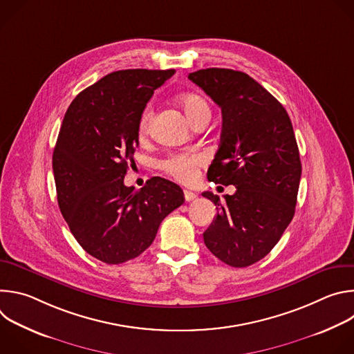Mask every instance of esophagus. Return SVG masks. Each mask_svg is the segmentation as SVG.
<instances>
[{
    "label": "esophagus",
    "instance_id": "34e87169",
    "mask_svg": "<svg viewBox=\"0 0 354 354\" xmlns=\"http://www.w3.org/2000/svg\"><path fill=\"white\" fill-rule=\"evenodd\" d=\"M183 196H185V200H186V201H193V200L197 198L196 193H193V192H190V190H185V192H183Z\"/></svg>",
    "mask_w": 354,
    "mask_h": 354
}]
</instances>
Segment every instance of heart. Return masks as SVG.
<instances>
[{
  "instance_id": "obj_1",
  "label": "heart",
  "mask_w": 354,
  "mask_h": 354,
  "mask_svg": "<svg viewBox=\"0 0 354 354\" xmlns=\"http://www.w3.org/2000/svg\"><path fill=\"white\" fill-rule=\"evenodd\" d=\"M179 104L185 112V115L189 118V120L193 123L201 116L210 115V106L205 97H201L197 93H185L179 97ZM151 116H153V111L151 106L144 108L138 118L137 130L138 134L142 137L148 133ZM206 158L203 154L196 153H176L168 156L165 160L160 162L161 169L168 174L169 176L175 178L179 182L190 183L196 179L197 171L201 165H205Z\"/></svg>"
}]
</instances>
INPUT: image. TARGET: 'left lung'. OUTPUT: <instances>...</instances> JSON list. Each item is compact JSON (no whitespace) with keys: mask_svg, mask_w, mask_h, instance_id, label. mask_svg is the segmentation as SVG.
<instances>
[{"mask_svg":"<svg viewBox=\"0 0 354 354\" xmlns=\"http://www.w3.org/2000/svg\"><path fill=\"white\" fill-rule=\"evenodd\" d=\"M221 108V142L207 179L224 186L225 205L201 193L217 207L203 239L212 254L232 268L265 258L295 212L301 161L291 120L279 100L242 71L206 68L189 74Z\"/></svg>","mask_w":354,"mask_h":354,"instance_id":"1","label":"left lung"}]
</instances>
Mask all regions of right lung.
I'll return each mask as SVG.
<instances>
[{
    "mask_svg": "<svg viewBox=\"0 0 354 354\" xmlns=\"http://www.w3.org/2000/svg\"><path fill=\"white\" fill-rule=\"evenodd\" d=\"M175 70H120L77 95L53 151L60 212L82 249L108 265L137 258L160 224L183 205L182 189L154 176L124 186L138 147V118Z\"/></svg>",
    "mask_w": 354,
    "mask_h": 354,
    "instance_id": "right-lung-1",
    "label": "right lung"
}]
</instances>
